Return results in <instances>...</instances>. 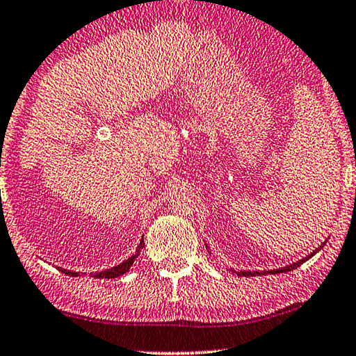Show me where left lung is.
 Masks as SVG:
<instances>
[{"mask_svg":"<svg viewBox=\"0 0 356 356\" xmlns=\"http://www.w3.org/2000/svg\"><path fill=\"white\" fill-rule=\"evenodd\" d=\"M321 249V246L316 249V251H314V254H310V256H307L305 259H302V261H299V262H296V264H291V265H288V267H284V268H278V270H270V275H275V273H283V272H291V270H294V268H297L299 267L300 264H304L305 261H309V259L312 257V256H315V254L320 251ZM265 273V272H264ZM252 277V275H261V272H238V277Z\"/></svg>","mask_w":356,"mask_h":356,"instance_id":"1","label":"left lung"}]
</instances>
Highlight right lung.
I'll use <instances>...</instances> for the list:
<instances>
[{
  "instance_id": "right-lung-1",
  "label": "right lung",
  "mask_w": 356,
  "mask_h": 356,
  "mask_svg": "<svg viewBox=\"0 0 356 356\" xmlns=\"http://www.w3.org/2000/svg\"><path fill=\"white\" fill-rule=\"evenodd\" d=\"M140 248H144V238H142V241H140V245H139V249ZM136 257H137V254H134V256H131L129 259H127V261H124L123 264H120V265H116V267H113V268L102 270V272H100V273H95L94 278H107V280H111V278L121 277V275H123V273L129 272L131 265L134 264V259ZM62 272L67 273V275H70V277H78V273H75V272H68V270H62Z\"/></svg>"
}]
</instances>
